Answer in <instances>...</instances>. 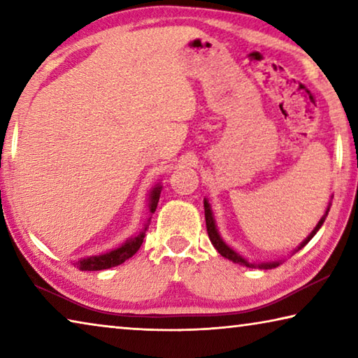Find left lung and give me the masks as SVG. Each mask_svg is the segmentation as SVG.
I'll return each mask as SVG.
<instances>
[{"label": "left lung", "mask_w": 358, "mask_h": 358, "mask_svg": "<svg viewBox=\"0 0 358 358\" xmlns=\"http://www.w3.org/2000/svg\"><path fill=\"white\" fill-rule=\"evenodd\" d=\"M203 208H205V221H207V232H208L210 241H211V243H213V246L216 248L217 252H220L222 257H226V259H229V260H232V262L238 264V265L250 266V268H256V266H259V268H275V266L280 265V262H268V264H251V262H248L246 259L241 257L240 254H237V252H235L234 250H230V248H229V246H227L226 243H224V241L221 240L220 234H217L216 226H215L213 215H211V210H210V203H208L207 201H203ZM329 210H330V207L327 208V211H325V215H324L322 220L319 221V224H317V226H316V229H314L313 232L310 234V237H308L305 241H303V243H301V246H300V248L305 246V245L308 243V241H310V240L314 237V235H316V232H317V230L320 229V226H322L324 221H325V216L329 215ZM300 248H299V250H300Z\"/></svg>", "instance_id": "left-lung-1"}]
</instances>
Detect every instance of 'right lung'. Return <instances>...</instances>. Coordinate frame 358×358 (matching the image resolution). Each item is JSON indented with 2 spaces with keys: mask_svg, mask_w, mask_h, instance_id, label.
Wrapping results in <instances>:
<instances>
[{
  "mask_svg": "<svg viewBox=\"0 0 358 358\" xmlns=\"http://www.w3.org/2000/svg\"><path fill=\"white\" fill-rule=\"evenodd\" d=\"M159 194H161V186H157L151 191L150 213H155L156 211L157 202H159ZM145 230H147V227H145L141 234L136 235L134 238L128 240L124 245L117 248V250H113L107 254H101V256L87 257L80 260V262L76 264L77 268L82 271H96V270H106V268H110V266H117L120 264H123L124 260H128L138 251V248H141L142 241L145 238Z\"/></svg>",
  "mask_w": 358,
  "mask_h": 358,
  "instance_id": "add662e5",
  "label": "right lung"
}]
</instances>
